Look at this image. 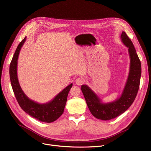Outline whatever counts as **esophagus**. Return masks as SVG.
<instances>
[{
  "mask_svg": "<svg viewBox=\"0 0 151 151\" xmlns=\"http://www.w3.org/2000/svg\"><path fill=\"white\" fill-rule=\"evenodd\" d=\"M84 81L83 79L82 78H80V77L77 78L76 79V80H75L76 84L77 85H78V86H81V84H83V83H84Z\"/></svg>",
  "mask_w": 151,
  "mask_h": 151,
  "instance_id": "obj_1",
  "label": "esophagus"
}]
</instances>
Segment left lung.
<instances>
[{"mask_svg":"<svg viewBox=\"0 0 151 151\" xmlns=\"http://www.w3.org/2000/svg\"><path fill=\"white\" fill-rule=\"evenodd\" d=\"M121 38L128 47L130 59L129 73L121 96L114 101L103 103L88 86H81L82 92L91 113L95 117L103 121L111 120L124 113L133 104L139 89L141 75L140 60L132 42L125 32H122Z\"/></svg>","mask_w":151,"mask_h":151,"instance_id":"1","label":"left lung"}]
</instances>
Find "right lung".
I'll return each instance as SVG.
<instances>
[{
  "label": "right lung",
  "mask_w": 151,
  "mask_h": 151,
  "mask_svg": "<svg viewBox=\"0 0 151 151\" xmlns=\"http://www.w3.org/2000/svg\"><path fill=\"white\" fill-rule=\"evenodd\" d=\"M26 40L24 38L15 51L10 65V78L12 89L18 104L29 115L41 122L50 123L57 120L63 114L71 83L59 92L51 101L40 104L30 99L24 93L19 85L17 75V63L20 50Z\"/></svg>",
  "instance_id": "1"
}]
</instances>
